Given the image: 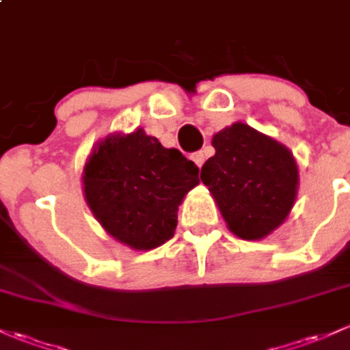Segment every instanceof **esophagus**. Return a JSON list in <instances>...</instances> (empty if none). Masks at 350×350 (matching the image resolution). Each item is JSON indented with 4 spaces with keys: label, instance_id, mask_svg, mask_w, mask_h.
I'll list each match as a JSON object with an SVG mask.
<instances>
[{
    "label": "esophagus",
    "instance_id": "1",
    "mask_svg": "<svg viewBox=\"0 0 350 350\" xmlns=\"http://www.w3.org/2000/svg\"><path fill=\"white\" fill-rule=\"evenodd\" d=\"M191 160L195 161V165H197L198 168H202V165H204V161H205V153L204 152H195L193 155H191Z\"/></svg>",
    "mask_w": 350,
    "mask_h": 350
}]
</instances>
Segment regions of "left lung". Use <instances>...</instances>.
<instances>
[{
	"label": "left lung",
	"instance_id": "left-lung-1",
	"mask_svg": "<svg viewBox=\"0 0 350 350\" xmlns=\"http://www.w3.org/2000/svg\"><path fill=\"white\" fill-rule=\"evenodd\" d=\"M215 155L202 167L228 228L243 240L264 239L285 220L295 202L299 172L284 145L245 123L213 137Z\"/></svg>",
	"mask_w": 350,
	"mask_h": 350
}]
</instances>
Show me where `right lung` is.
I'll use <instances>...</instances> for the list:
<instances>
[{
  "instance_id": "right-lung-1",
  "label": "right lung",
  "mask_w": 350,
  "mask_h": 350,
  "mask_svg": "<svg viewBox=\"0 0 350 350\" xmlns=\"http://www.w3.org/2000/svg\"><path fill=\"white\" fill-rule=\"evenodd\" d=\"M198 182L193 161L144 130L101 142L83 174L92 212L108 234L137 250L174 237L178 205Z\"/></svg>"
}]
</instances>
